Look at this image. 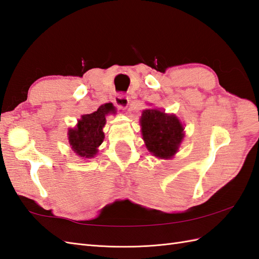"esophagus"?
I'll return each mask as SVG.
<instances>
[{
	"label": "esophagus",
	"instance_id": "1",
	"mask_svg": "<svg viewBox=\"0 0 259 259\" xmlns=\"http://www.w3.org/2000/svg\"><path fill=\"white\" fill-rule=\"evenodd\" d=\"M115 104L118 106V107L125 109L129 105V98L127 95H124V94H118L115 97Z\"/></svg>",
	"mask_w": 259,
	"mask_h": 259
}]
</instances>
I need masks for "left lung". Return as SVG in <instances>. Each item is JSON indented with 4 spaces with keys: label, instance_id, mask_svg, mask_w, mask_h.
Returning a JSON list of instances; mask_svg holds the SVG:
<instances>
[{
    "label": "left lung",
    "instance_id": "8db88e82",
    "mask_svg": "<svg viewBox=\"0 0 259 259\" xmlns=\"http://www.w3.org/2000/svg\"><path fill=\"white\" fill-rule=\"evenodd\" d=\"M140 121L143 140L151 153L161 158H169L176 153L184 138V128L175 115L145 109Z\"/></svg>",
    "mask_w": 259,
    "mask_h": 259
}]
</instances>
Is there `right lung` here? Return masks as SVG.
I'll use <instances>...</instances> for the list:
<instances>
[{"label": "right lung", "mask_w": 259, "mask_h": 259, "mask_svg": "<svg viewBox=\"0 0 259 259\" xmlns=\"http://www.w3.org/2000/svg\"><path fill=\"white\" fill-rule=\"evenodd\" d=\"M115 114V107L108 103L102 105L96 111L82 116L75 129L69 130V142L72 150L81 157H93L104 140L103 128L106 116Z\"/></svg>", "instance_id": "obj_1"}]
</instances>
